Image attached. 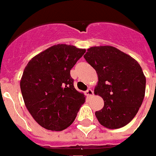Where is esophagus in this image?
Wrapping results in <instances>:
<instances>
[{
  "label": "esophagus",
  "mask_w": 156,
  "mask_h": 156,
  "mask_svg": "<svg viewBox=\"0 0 156 156\" xmlns=\"http://www.w3.org/2000/svg\"><path fill=\"white\" fill-rule=\"evenodd\" d=\"M86 94H87V96H88V97H91V96H93V90H91V89H88L86 91Z\"/></svg>",
  "instance_id": "34e87169"
}]
</instances>
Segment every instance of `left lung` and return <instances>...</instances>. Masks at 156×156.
I'll return each instance as SVG.
<instances>
[{
  "instance_id": "obj_1",
  "label": "left lung",
  "mask_w": 156,
  "mask_h": 156,
  "mask_svg": "<svg viewBox=\"0 0 156 156\" xmlns=\"http://www.w3.org/2000/svg\"><path fill=\"white\" fill-rule=\"evenodd\" d=\"M84 58L98 74L94 93L104 101L102 109L95 112L99 122L111 129L127 125L137 114L145 93L146 79L140 64L112 46L90 47Z\"/></svg>"
}]
</instances>
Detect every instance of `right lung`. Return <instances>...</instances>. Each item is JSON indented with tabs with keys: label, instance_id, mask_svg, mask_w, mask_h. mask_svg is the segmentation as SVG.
Wrapping results in <instances>:
<instances>
[{
	"label": "right lung",
	"instance_id": "right-lung-1",
	"mask_svg": "<svg viewBox=\"0 0 156 156\" xmlns=\"http://www.w3.org/2000/svg\"><path fill=\"white\" fill-rule=\"evenodd\" d=\"M85 52L73 45H54L34 56L25 67L20 81L24 103L43 128L66 129L86 101L70 76V69Z\"/></svg>",
	"mask_w": 156,
	"mask_h": 156
}]
</instances>
